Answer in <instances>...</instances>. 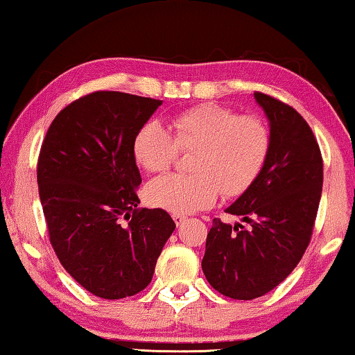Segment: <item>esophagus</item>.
I'll list each match as a JSON object with an SVG mask.
<instances>
[{
	"mask_svg": "<svg viewBox=\"0 0 355 355\" xmlns=\"http://www.w3.org/2000/svg\"><path fill=\"white\" fill-rule=\"evenodd\" d=\"M172 218H173V221H175L177 226H180V224H183L188 219L184 215H178V213H175V215H172Z\"/></svg>",
	"mask_w": 355,
	"mask_h": 355,
	"instance_id": "34e87169",
	"label": "esophagus"
}]
</instances>
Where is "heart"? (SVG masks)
<instances>
[{"label":"heart","mask_w":355,"mask_h":355,"mask_svg":"<svg viewBox=\"0 0 355 355\" xmlns=\"http://www.w3.org/2000/svg\"><path fill=\"white\" fill-rule=\"evenodd\" d=\"M172 134L147 121L132 139V155L148 172H162L175 162L178 150L193 151L191 173H166L147 184L153 207L171 213H194L211 207L218 196L235 198L261 175L272 150V132L256 115H239L229 107L202 104L171 120Z\"/></svg>","instance_id":"heart-1"}]
</instances>
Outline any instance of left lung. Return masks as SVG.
<instances>
[{"instance_id": "left-lung-1", "label": "left lung", "mask_w": 355, "mask_h": 355, "mask_svg": "<svg viewBox=\"0 0 355 355\" xmlns=\"http://www.w3.org/2000/svg\"><path fill=\"white\" fill-rule=\"evenodd\" d=\"M254 98L270 121L272 150L254 184L226 208L250 226L213 219L202 259L211 288L235 300L262 297L289 277L311 240L322 194V155L305 118L266 93Z\"/></svg>"}]
</instances>
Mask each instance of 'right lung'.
<instances>
[{
	"label": "right lung",
	"instance_id": "right-lung-1",
	"mask_svg": "<svg viewBox=\"0 0 355 355\" xmlns=\"http://www.w3.org/2000/svg\"><path fill=\"white\" fill-rule=\"evenodd\" d=\"M161 104L121 92L85 94L55 116L39 151L50 243L66 272L101 299L147 288L175 229L162 208H137L132 139Z\"/></svg>",
	"mask_w": 355,
	"mask_h": 355
}]
</instances>
